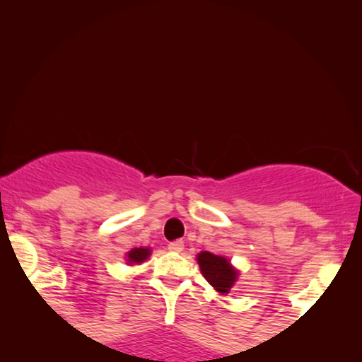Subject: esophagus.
<instances>
[{
  "label": "esophagus",
  "mask_w": 362,
  "mask_h": 362,
  "mask_svg": "<svg viewBox=\"0 0 362 362\" xmlns=\"http://www.w3.org/2000/svg\"><path fill=\"white\" fill-rule=\"evenodd\" d=\"M168 249H170L171 252H176V254H180V252H182V249H185V242L182 240H173L168 244Z\"/></svg>",
  "instance_id": "obj_1"
}]
</instances>
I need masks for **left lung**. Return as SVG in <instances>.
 Here are the masks:
<instances>
[{
  "label": "left lung",
  "instance_id": "left-lung-1",
  "mask_svg": "<svg viewBox=\"0 0 362 362\" xmlns=\"http://www.w3.org/2000/svg\"><path fill=\"white\" fill-rule=\"evenodd\" d=\"M197 262H199L201 274L217 291L227 293L230 290L237 279V272L232 269L226 257L214 255L211 252H201L197 255Z\"/></svg>",
  "mask_w": 362,
  "mask_h": 362
}]
</instances>
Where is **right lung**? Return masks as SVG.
Returning <instances> with one entry per match:
<instances>
[{
    "label": "right lung",
    "instance_id": "add662e5",
    "mask_svg": "<svg viewBox=\"0 0 362 362\" xmlns=\"http://www.w3.org/2000/svg\"><path fill=\"white\" fill-rule=\"evenodd\" d=\"M148 255H150V249H133L128 252V260H130V264H140L145 259H148Z\"/></svg>",
    "mask_w": 362,
    "mask_h": 362
}]
</instances>
